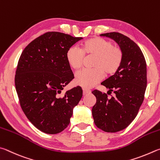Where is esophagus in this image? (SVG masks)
<instances>
[{
  "mask_svg": "<svg viewBox=\"0 0 160 160\" xmlns=\"http://www.w3.org/2000/svg\"><path fill=\"white\" fill-rule=\"evenodd\" d=\"M91 90H89V89H83V95H87L88 93H91Z\"/></svg>",
  "mask_w": 160,
  "mask_h": 160,
  "instance_id": "1",
  "label": "esophagus"
}]
</instances>
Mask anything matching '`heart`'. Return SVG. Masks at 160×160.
Wrapping results in <instances>:
<instances>
[{
  "label": "heart",
  "mask_w": 160,
  "mask_h": 160,
  "mask_svg": "<svg viewBox=\"0 0 160 160\" xmlns=\"http://www.w3.org/2000/svg\"><path fill=\"white\" fill-rule=\"evenodd\" d=\"M85 56H94L92 69L77 72L74 83L84 88H90L101 81L104 74L112 76L118 71L123 60V52L112 42L101 37L89 38L82 44V48L72 46L66 54L67 62L73 69L82 67Z\"/></svg>",
  "instance_id": "b5f03b06"
}]
</instances>
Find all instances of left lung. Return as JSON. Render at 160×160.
<instances>
[{"instance_id":"left-lung-1","label":"left lung","mask_w":160,"mask_h":160,"mask_svg":"<svg viewBox=\"0 0 160 160\" xmlns=\"http://www.w3.org/2000/svg\"><path fill=\"white\" fill-rule=\"evenodd\" d=\"M112 38L123 52V60L115 74L101 84L114 92L110 98L107 93L94 90L96 103L92 108L94 123L100 129L115 133L127 128L136 117L144 100L147 86L146 62L135 42L118 32L102 33Z\"/></svg>"}]
</instances>
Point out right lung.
<instances>
[{"mask_svg":"<svg viewBox=\"0 0 160 160\" xmlns=\"http://www.w3.org/2000/svg\"><path fill=\"white\" fill-rule=\"evenodd\" d=\"M82 38L46 32L28 44L19 59L15 84L19 104L32 124L46 133L56 134L66 128L73 108L82 98L80 86L61 95L74 78L67 52Z\"/></svg>","mask_w":160,"mask_h":160,"instance_id":"right-lung-1","label":"right lung"}]
</instances>
